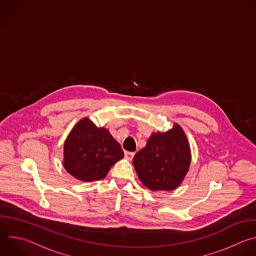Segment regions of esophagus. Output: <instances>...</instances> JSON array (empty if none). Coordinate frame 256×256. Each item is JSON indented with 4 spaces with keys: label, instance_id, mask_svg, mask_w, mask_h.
I'll return each instance as SVG.
<instances>
[{
    "label": "esophagus",
    "instance_id": "obj_1",
    "mask_svg": "<svg viewBox=\"0 0 256 256\" xmlns=\"http://www.w3.org/2000/svg\"><path fill=\"white\" fill-rule=\"evenodd\" d=\"M134 156V152H126V153H124L126 159H128V160H130V161L132 160Z\"/></svg>",
    "mask_w": 256,
    "mask_h": 256
}]
</instances>
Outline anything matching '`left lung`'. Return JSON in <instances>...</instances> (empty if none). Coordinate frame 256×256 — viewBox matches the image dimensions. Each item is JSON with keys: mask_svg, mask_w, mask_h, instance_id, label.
Segmentation results:
<instances>
[{"mask_svg": "<svg viewBox=\"0 0 256 256\" xmlns=\"http://www.w3.org/2000/svg\"><path fill=\"white\" fill-rule=\"evenodd\" d=\"M142 184L151 190H172L186 175L190 150L182 128L175 124L166 132L153 134L146 147L134 157Z\"/></svg>", "mask_w": 256, "mask_h": 256, "instance_id": "left-lung-1", "label": "left lung"}]
</instances>
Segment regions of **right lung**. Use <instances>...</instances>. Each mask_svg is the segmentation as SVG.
Wrapping results in <instances>:
<instances>
[{
    "instance_id": "right-lung-1",
    "label": "right lung",
    "mask_w": 256,
    "mask_h": 256,
    "mask_svg": "<svg viewBox=\"0 0 256 256\" xmlns=\"http://www.w3.org/2000/svg\"><path fill=\"white\" fill-rule=\"evenodd\" d=\"M64 156V166L70 175L82 181H96L122 159L124 151L108 130L83 118L66 138Z\"/></svg>"
}]
</instances>
